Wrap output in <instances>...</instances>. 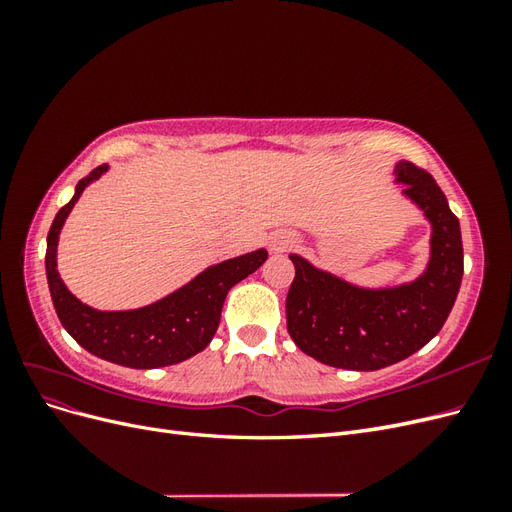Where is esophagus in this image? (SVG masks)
Returning a JSON list of instances; mask_svg holds the SVG:
<instances>
[{
  "instance_id": "esophagus-1",
  "label": "esophagus",
  "mask_w": 512,
  "mask_h": 512,
  "mask_svg": "<svg viewBox=\"0 0 512 512\" xmlns=\"http://www.w3.org/2000/svg\"><path fill=\"white\" fill-rule=\"evenodd\" d=\"M290 247H294V239L288 235H277L275 239H271L273 252H286V250H290Z\"/></svg>"
}]
</instances>
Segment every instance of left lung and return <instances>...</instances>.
Returning a JSON list of instances; mask_svg holds the SVG:
<instances>
[{
    "label": "left lung",
    "instance_id": "8db88e82",
    "mask_svg": "<svg viewBox=\"0 0 512 512\" xmlns=\"http://www.w3.org/2000/svg\"><path fill=\"white\" fill-rule=\"evenodd\" d=\"M395 170L406 183L404 192L433 224L425 275L401 288L363 290L290 256L288 333L305 354L331 367L374 371L408 359L438 335L457 299L463 275L457 215L425 168L404 160Z\"/></svg>",
    "mask_w": 512,
    "mask_h": 512
}]
</instances>
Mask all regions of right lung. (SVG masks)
<instances>
[{
    "label": "right lung",
    "mask_w": 512,
    "mask_h": 512,
    "mask_svg": "<svg viewBox=\"0 0 512 512\" xmlns=\"http://www.w3.org/2000/svg\"><path fill=\"white\" fill-rule=\"evenodd\" d=\"M106 164L91 170L76 185V194L61 207L46 237V280L57 318L87 352L104 361L134 369L175 365L205 350L218 331L228 290L254 273L267 260V250H256L220 262L166 299L132 312H98L83 305L57 273V237L70 209L89 181L98 179Z\"/></svg>",
    "instance_id": "obj_1"
}]
</instances>
